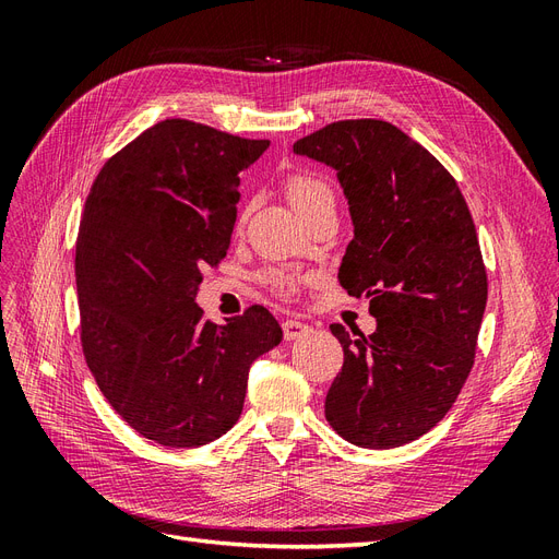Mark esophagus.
<instances>
[{
    "instance_id": "1",
    "label": "esophagus",
    "mask_w": 559,
    "mask_h": 559,
    "mask_svg": "<svg viewBox=\"0 0 559 559\" xmlns=\"http://www.w3.org/2000/svg\"><path fill=\"white\" fill-rule=\"evenodd\" d=\"M282 329H284V341H296V337L306 335L310 331V326L302 324V321H298V319H286Z\"/></svg>"
}]
</instances>
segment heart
Masks as SVG:
<instances>
[{
  "instance_id": "1",
  "label": "heart",
  "mask_w": 559,
  "mask_h": 559,
  "mask_svg": "<svg viewBox=\"0 0 559 559\" xmlns=\"http://www.w3.org/2000/svg\"><path fill=\"white\" fill-rule=\"evenodd\" d=\"M284 193H286V198H289V202L298 214H306L308 210H312L317 205V202L331 198L329 186L306 173H294L286 177ZM265 282L273 286V292H277L280 296H292L296 292V284H298L296 275H292V273H267Z\"/></svg>"
}]
</instances>
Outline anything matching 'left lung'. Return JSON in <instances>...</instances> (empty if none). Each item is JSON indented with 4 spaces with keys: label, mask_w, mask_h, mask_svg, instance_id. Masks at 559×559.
<instances>
[{
    "label": "left lung",
    "mask_w": 559,
    "mask_h": 559,
    "mask_svg": "<svg viewBox=\"0 0 559 559\" xmlns=\"http://www.w3.org/2000/svg\"><path fill=\"white\" fill-rule=\"evenodd\" d=\"M294 151L337 173L354 224L337 280L378 319L370 335L331 324L345 361L326 419L359 448L405 445L448 415L476 359L487 273L468 205L425 146L378 118L329 123Z\"/></svg>",
    "instance_id": "obj_1"
}]
</instances>
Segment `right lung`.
I'll return each instance as SVG.
<instances>
[{
	"label": "right lung",
	"mask_w": 559,
	"mask_h": 559,
	"mask_svg": "<svg viewBox=\"0 0 559 559\" xmlns=\"http://www.w3.org/2000/svg\"><path fill=\"white\" fill-rule=\"evenodd\" d=\"M267 140L167 118L95 177L76 240L83 357L111 408L148 441L198 448L238 421L249 368L282 341L251 306L216 326L195 306L226 257L240 173Z\"/></svg>",
	"instance_id": "obj_1"
}]
</instances>
